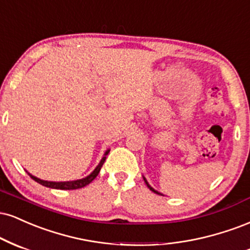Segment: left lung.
<instances>
[{
    "label": "left lung",
    "instance_id": "left-lung-1",
    "mask_svg": "<svg viewBox=\"0 0 250 250\" xmlns=\"http://www.w3.org/2000/svg\"><path fill=\"white\" fill-rule=\"evenodd\" d=\"M143 178H144V181H145L146 186H147V187H148V188L152 190V192H154V193H155V194H159V195H164V194H161V193H160V192H158V190H155V189L153 188V187H152V186H151V185H149V184L147 183V180H146V178H145V177H143Z\"/></svg>",
    "mask_w": 250,
    "mask_h": 250
}]
</instances>
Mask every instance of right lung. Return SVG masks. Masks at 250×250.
Instances as JSON below:
<instances>
[{
    "instance_id": "obj_1",
    "label": "right lung",
    "mask_w": 250,
    "mask_h": 250,
    "mask_svg": "<svg viewBox=\"0 0 250 250\" xmlns=\"http://www.w3.org/2000/svg\"><path fill=\"white\" fill-rule=\"evenodd\" d=\"M108 152H110V149H106L105 151L104 155H103V158L99 161L98 165L96 166V168L93 169L92 172L90 173L87 177L85 178H82V179H77V180H72V181H48V180H42V179L35 177V175L30 174V173L28 172V174L30 175L31 179H34L35 181L38 184H41L42 186H45V187H49V188H55V189H77V188H82V187H85L86 185H89L91 181L95 179L97 175H98L99 171H101L103 164H104L105 159H106V155L108 154Z\"/></svg>"
}]
</instances>
